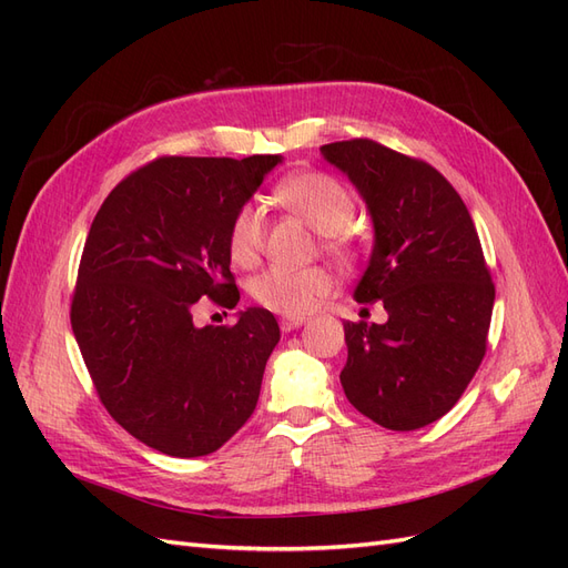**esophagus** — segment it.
I'll return each mask as SVG.
<instances>
[{"instance_id":"34e87169","label":"esophagus","mask_w":568,"mask_h":568,"mask_svg":"<svg viewBox=\"0 0 568 568\" xmlns=\"http://www.w3.org/2000/svg\"><path fill=\"white\" fill-rule=\"evenodd\" d=\"M303 324H305V317H284L280 322L282 332H294V329H298V326H303Z\"/></svg>"}]
</instances>
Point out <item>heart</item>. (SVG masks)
<instances>
[{
	"mask_svg": "<svg viewBox=\"0 0 568 568\" xmlns=\"http://www.w3.org/2000/svg\"><path fill=\"white\" fill-rule=\"evenodd\" d=\"M274 199L286 211L296 213L307 225H313L322 236V246L329 253L346 257L355 251V239L348 225L355 217L357 203L351 189L334 175L320 173V170L288 175L274 186ZM263 211L253 203H246L234 213L230 222L227 253L232 263L239 267H253L263 253ZM332 288L334 274L322 265H274L257 274L251 284V294L255 303L263 305L270 313L301 317L311 313L324 296H329Z\"/></svg>",
	"mask_w": 568,
	"mask_h": 568,
	"instance_id": "b5f03b06",
	"label": "heart"
}]
</instances>
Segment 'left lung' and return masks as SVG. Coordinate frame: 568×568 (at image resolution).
<instances>
[{
	"instance_id": "1",
	"label": "left lung",
	"mask_w": 568,
	"mask_h": 568,
	"mask_svg": "<svg viewBox=\"0 0 568 568\" xmlns=\"http://www.w3.org/2000/svg\"><path fill=\"white\" fill-rule=\"evenodd\" d=\"M363 194L374 251L357 303L382 301L384 324L343 322L351 405L390 432L440 419L486 355L495 284L467 205L434 165L374 140L322 146Z\"/></svg>"
}]
</instances>
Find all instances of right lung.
<instances>
[{"instance_id": "obj_1", "label": "right lung", "mask_w": 568, "mask_h": 568, "mask_svg": "<svg viewBox=\"0 0 568 568\" xmlns=\"http://www.w3.org/2000/svg\"><path fill=\"white\" fill-rule=\"evenodd\" d=\"M280 161L161 156L118 182L90 227L73 334L101 405L163 455H211L255 409L277 320L248 307L199 329L194 307L239 303L230 222Z\"/></svg>"}]
</instances>
